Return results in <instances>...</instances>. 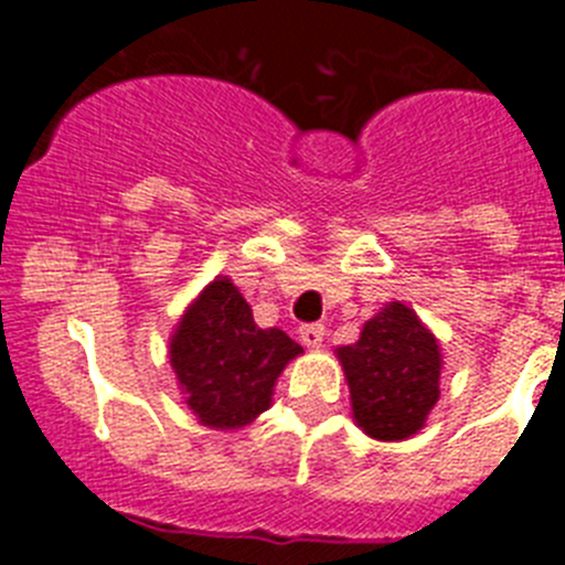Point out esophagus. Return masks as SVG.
<instances>
[{"mask_svg":"<svg viewBox=\"0 0 565 565\" xmlns=\"http://www.w3.org/2000/svg\"><path fill=\"white\" fill-rule=\"evenodd\" d=\"M299 339H302V344H306V348H319V344H322V339H326V328L302 326L299 328Z\"/></svg>","mask_w":565,"mask_h":565,"instance_id":"1","label":"esophagus"}]
</instances>
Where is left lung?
<instances>
[{
    "mask_svg": "<svg viewBox=\"0 0 565 565\" xmlns=\"http://www.w3.org/2000/svg\"><path fill=\"white\" fill-rule=\"evenodd\" d=\"M351 387L353 422L376 441L416 436L438 402L441 342L398 299L364 322L353 344L337 348Z\"/></svg>",
    "mask_w": 565,
    "mask_h": 565,
    "instance_id": "8db88e82",
    "label": "left lung"
}]
</instances>
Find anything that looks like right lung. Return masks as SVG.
Instances as JSON below:
<instances>
[{"mask_svg": "<svg viewBox=\"0 0 565 565\" xmlns=\"http://www.w3.org/2000/svg\"><path fill=\"white\" fill-rule=\"evenodd\" d=\"M302 353L279 328H259L228 277H214L183 311L169 337L183 404L203 427L239 430L271 407L274 384Z\"/></svg>", "mask_w": 565, "mask_h": 565, "instance_id": "right-lung-1", "label": "right lung"}]
</instances>
